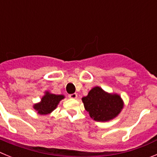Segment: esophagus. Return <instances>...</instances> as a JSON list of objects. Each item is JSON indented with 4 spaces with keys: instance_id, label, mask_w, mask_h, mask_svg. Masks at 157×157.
I'll list each match as a JSON object with an SVG mask.
<instances>
[{
    "instance_id": "esophagus-1",
    "label": "esophagus",
    "mask_w": 157,
    "mask_h": 157,
    "mask_svg": "<svg viewBox=\"0 0 157 157\" xmlns=\"http://www.w3.org/2000/svg\"><path fill=\"white\" fill-rule=\"evenodd\" d=\"M68 97L70 98H71V99H76V98H78V95L77 94H69Z\"/></svg>"
}]
</instances>
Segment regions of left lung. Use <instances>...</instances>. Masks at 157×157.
I'll use <instances>...</instances> for the list:
<instances>
[{"label":"left lung","instance_id":"8db88e82","mask_svg":"<svg viewBox=\"0 0 157 157\" xmlns=\"http://www.w3.org/2000/svg\"><path fill=\"white\" fill-rule=\"evenodd\" d=\"M82 100L90 116L98 122L113 120L123 108V101L120 95L105 92L99 86L94 87Z\"/></svg>","mask_w":157,"mask_h":157}]
</instances>
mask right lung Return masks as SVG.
Here are the masks:
<instances>
[{"instance_id":"1","label":"right lung","mask_w":157,"mask_h":157,"mask_svg":"<svg viewBox=\"0 0 157 157\" xmlns=\"http://www.w3.org/2000/svg\"><path fill=\"white\" fill-rule=\"evenodd\" d=\"M63 98H64L63 95H56L46 91L39 103L34 105V109L40 115L49 114L56 109L59 101Z\"/></svg>"}]
</instances>
